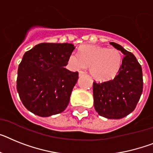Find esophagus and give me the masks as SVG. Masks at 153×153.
<instances>
[{
    "mask_svg": "<svg viewBox=\"0 0 153 153\" xmlns=\"http://www.w3.org/2000/svg\"><path fill=\"white\" fill-rule=\"evenodd\" d=\"M84 74H85V71H79V76H82V75H84Z\"/></svg>",
    "mask_w": 153,
    "mask_h": 153,
    "instance_id": "34e87169",
    "label": "esophagus"
}]
</instances>
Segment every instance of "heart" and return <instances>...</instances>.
I'll return each mask as SVG.
<instances>
[{"instance_id":"obj_1","label":"heart","mask_w":153,"mask_h":153,"mask_svg":"<svg viewBox=\"0 0 153 153\" xmlns=\"http://www.w3.org/2000/svg\"><path fill=\"white\" fill-rule=\"evenodd\" d=\"M68 61L74 70L89 67L91 75L95 79L106 81L114 78L117 74L122 63V56L117 49L84 46L79 50V56L71 53Z\"/></svg>"}]
</instances>
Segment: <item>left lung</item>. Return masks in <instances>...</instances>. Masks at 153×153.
I'll return each instance as SVG.
<instances>
[{
    "label": "left lung",
    "mask_w": 153,
    "mask_h": 153,
    "mask_svg": "<svg viewBox=\"0 0 153 153\" xmlns=\"http://www.w3.org/2000/svg\"><path fill=\"white\" fill-rule=\"evenodd\" d=\"M124 53L117 74L111 80L93 82L95 110L108 119H120L135 109L143 90L142 67L134 55L116 43H110Z\"/></svg>",
    "instance_id": "8db88e82"
}]
</instances>
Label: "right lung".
<instances>
[{
	"instance_id": "obj_1",
	"label": "right lung",
	"mask_w": 153,
	"mask_h": 153,
	"mask_svg": "<svg viewBox=\"0 0 153 153\" xmlns=\"http://www.w3.org/2000/svg\"><path fill=\"white\" fill-rule=\"evenodd\" d=\"M75 47L71 43H43L25 53L18 68L17 91L30 112L50 117L66 109L79 72L65 68Z\"/></svg>"
}]
</instances>
